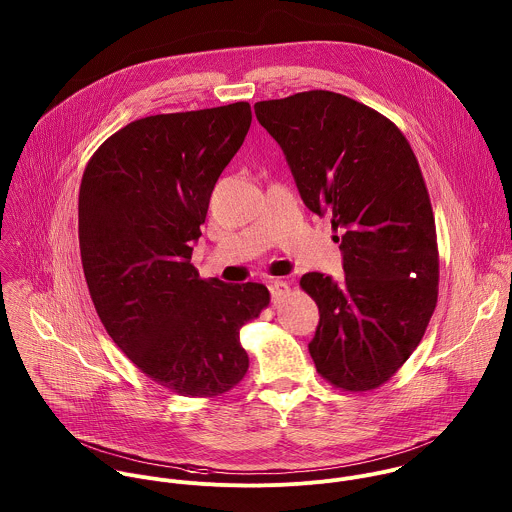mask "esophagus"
Instances as JSON below:
<instances>
[{"label": "esophagus", "mask_w": 512, "mask_h": 512, "mask_svg": "<svg viewBox=\"0 0 512 512\" xmlns=\"http://www.w3.org/2000/svg\"><path fill=\"white\" fill-rule=\"evenodd\" d=\"M269 291H271L273 299H279L281 295L287 293V283H283L279 279H273V281H269Z\"/></svg>", "instance_id": "esophagus-1"}]
</instances>
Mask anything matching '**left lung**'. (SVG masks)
<instances>
[{
	"mask_svg": "<svg viewBox=\"0 0 512 512\" xmlns=\"http://www.w3.org/2000/svg\"><path fill=\"white\" fill-rule=\"evenodd\" d=\"M281 145L303 203L341 231V281L301 277L319 307L309 353L337 389L387 383L419 347L439 297V247L429 191L401 129L335 91L255 103Z\"/></svg>",
	"mask_w": 512,
	"mask_h": 512,
	"instance_id": "obj_1",
	"label": "left lung"
}]
</instances>
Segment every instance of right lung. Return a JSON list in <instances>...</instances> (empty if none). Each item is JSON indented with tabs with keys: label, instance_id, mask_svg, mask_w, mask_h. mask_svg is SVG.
Returning a JSON list of instances; mask_svg holds the SVG:
<instances>
[{
	"label": "right lung",
	"instance_id": "right-lung-1",
	"mask_svg": "<svg viewBox=\"0 0 512 512\" xmlns=\"http://www.w3.org/2000/svg\"><path fill=\"white\" fill-rule=\"evenodd\" d=\"M251 105L135 119L105 139L79 187V251L95 311L127 359L183 397L245 377L239 331L269 307L261 283L201 279L191 265L213 187L239 151Z\"/></svg>",
	"mask_w": 512,
	"mask_h": 512
}]
</instances>
